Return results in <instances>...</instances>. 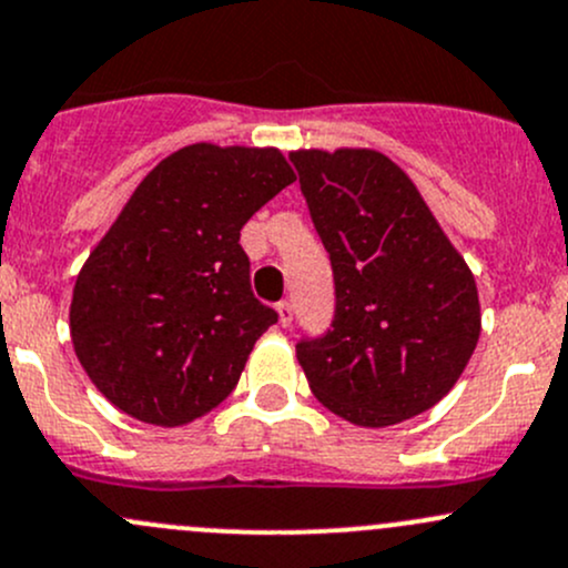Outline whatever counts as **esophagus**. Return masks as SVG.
Returning a JSON list of instances; mask_svg holds the SVG:
<instances>
[{
  "mask_svg": "<svg viewBox=\"0 0 568 568\" xmlns=\"http://www.w3.org/2000/svg\"><path fill=\"white\" fill-rule=\"evenodd\" d=\"M277 313H280V324L291 326V321H294V304H291V302H280L277 304Z\"/></svg>",
  "mask_w": 568,
  "mask_h": 568,
  "instance_id": "esophagus-1",
  "label": "esophagus"
}]
</instances>
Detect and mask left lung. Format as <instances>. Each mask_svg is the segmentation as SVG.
Returning a JSON list of instances; mask_svg holds the SVG:
<instances>
[{
	"mask_svg": "<svg viewBox=\"0 0 568 568\" xmlns=\"http://www.w3.org/2000/svg\"><path fill=\"white\" fill-rule=\"evenodd\" d=\"M291 163L337 294L332 329L296 345L310 389L359 427L425 414L452 392L479 343L474 272L386 154L296 149Z\"/></svg>",
	"mask_w": 568,
	"mask_h": 568,
	"instance_id": "8db88e82",
	"label": "left lung"
}]
</instances>
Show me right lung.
I'll use <instances>...</instances> for the list:
<instances>
[{
  "instance_id": "add662e5",
  "label": "right lung",
  "mask_w": 568,
  "mask_h": 568,
  "mask_svg": "<svg viewBox=\"0 0 568 568\" xmlns=\"http://www.w3.org/2000/svg\"><path fill=\"white\" fill-rule=\"evenodd\" d=\"M296 174L274 146L160 160L75 277V356L122 414L182 427L217 408L277 313L250 291L242 225Z\"/></svg>"
}]
</instances>
